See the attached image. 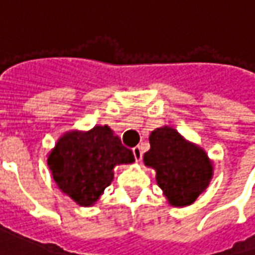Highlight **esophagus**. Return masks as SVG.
Masks as SVG:
<instances>
[{
  "label": "esophagus",
  "mask_w": 255,
  "mask_h": 255,
  "mask_svg": "<svg viewBox=\"0 0 255 255\" xmlns=\"http://www.w3.org/2000/svg\"><path fill=\"white\" fill-rule=\"evenodd\" d=\"M132 153L133 155H135V160L138 161V162H140V161H142V157H143V150H142V147H140V146L133 147Z\"/></svg>",
  "instance_id": "obj_1"
}]
</instances>
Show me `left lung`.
Returning a JSON list of instances; mask_svg holds the SVG:
<instances>
[{"label":"left lung","mask_w":255,"mask_h":255,"mask_svg":"<svg viewBox=\"0 0 255 255\" xmlns=\"http://www.w3.org/2000/svg\"><path fill=\"white\" fill-rule=\"evenodd\" d=\"M149 142L143 162L155 171L168 203L184 208L195 202L213 177V162L206 151L168 126L151 131Z\"/></svg>","instance_id":"8db88e82"}]
</instances>
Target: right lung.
Segmentation results:
<instances>
[{"label":"right lung","mask_w":255,"mask_h":255,"mask_svg":"<svg viewBox=\"0 0 255 255\" xmlns=\"http://www.w3.org/2000/svg\"><path fill=\"white\" fill-rule=\"evenodd\" d=\"M132 151L108 126L72 129L58 138L47 166L61 191L79 206H93L113 180L117 165L132 164Z\"/></svg>","instance_id":"1"}]
</instances>
